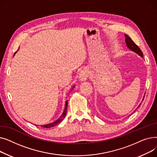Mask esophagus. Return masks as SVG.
Returning <instances> with one entry per match:
<instances>
[{
  "label": "esophagus",
  "mask_w": 157,
  "mask_h": 157,
  "mask_svg": "<svg viewBox=\"0 0 157 157\" xmlns=\"http://www.w3.org/2000/svg\"><path fill=\"white\" fill-rule=\"evenodd\" d=\"M88 78V72L86 69L82 70L79 74V79L81 81H85Z\"/></svg>",
  "instance_id": "34e87169"
}]
</instances>
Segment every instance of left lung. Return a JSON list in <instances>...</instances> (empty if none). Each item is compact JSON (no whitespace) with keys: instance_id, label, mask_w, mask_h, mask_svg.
Listing matches in <instances>:
<instances>
[{"instance_id":"8db88e82","label":"left lung","mask_w":157,"mask_h":157,"mask_svg":"<svg viewBox=\"0 0 157 157\" xmlns=\"http://www.w3.org/2000/svg\"><path fill=\"white\" fill-rule=\"evenodd\" d=\"M125 43H126V45L128 47V48L130 49V50L134 52H135L136 53H137V55H139L140 56L143 57V52H141V49H139V48L134 43V41L131 39L130 37H129L127 35L125 34ZM144 95L143 97V101L144 100ZM140 105H141V104H140L139 105V106L137 107V108H139V107L140 106Z\"/></svg>"}]
</instances>
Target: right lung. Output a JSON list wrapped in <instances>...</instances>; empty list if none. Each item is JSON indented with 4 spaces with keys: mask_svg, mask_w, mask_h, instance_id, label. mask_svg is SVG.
I'll list each match as a JSON object with an SVG mask.
<instances>
[{
    "mask_svg": "<svg viewBox=\"0 0 157 157\" xmlns=\"http://www.w3.org/2000/svg\"><path fill=\"white\" fill-rule=\"evenodd\" d=\"M16 53V52L14 53V55H15ZM74 87H75V86H73L72 87V90ZM67 105H68V102H67V101H66V102H65V108H64L63 112L62 114L61 115V116L60 117V118H59V119L56 120V121H53V122H52V123H48V124L44 125H40V127H43V128H50V127H54V126L56 125L57 124H59V123L60 122H61V121L63 120V119L65 118V117L66 113H67ZM36 126H37V125H36Z\"/></svg>",
    "mask_w": 157,
    "mask_h": 157,
    "instance_id": "1",
    "label": "right lung"
}]
</instances>
